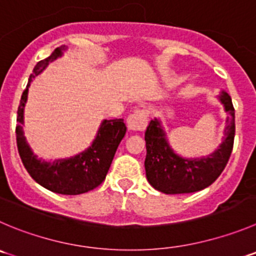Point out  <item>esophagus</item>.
Masks as SVG:
<instances>
[{"label":"esophagus","mask_w":256,"mask_h":256,"mask_svg":"<svg viewBox=\"0 0 256 256\" xmlns=\"http://www.w3.org/2000/svg\"><path fill=\"white\" fill-rule=\"evenodd\" d=\"M126 123H128V128L136 132H142L146 130L148 123V113L143 109L134 112L133 114H130L126 119Z\"/></svg>","instance_id":"obj_1"}]
</instances>
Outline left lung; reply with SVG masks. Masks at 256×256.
I'll list each match as a JSON object with an SVG mask.
<instances>
[{
	"instance_id": "1",
	"label": "left lung",
	"mask_w": 256,
	"mask_h": 256,
	"mask_svg": "<svg viewBox=\"0 0 256 256\" xmlns=\"http://www.w3.org/2000/svg\"><path fill=\"white\" fill-rule=\"evenodd\" d=\"M220 100L228 113L225 140L215 153L202 160H184L174 154L157 119L150 122L144 134L147 148L144 167L148 182L156 190L167 194H191L212 184L222 174L234 147L235 109L225 92L221 93Z\"/></svg>"
}]
</instances>
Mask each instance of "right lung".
Listing matches in <instances>:
<instances>
[{"instance_id": "right-lung-1", "label": "right lung", "mask_w": 256, "mask_h": 256, "mask_svg": "<svg viewBox=\"0 0 256 256\" xmlns=\"http://www.w3.org/2000/svg\"><path fill=\"white\" fill-rule=\"evenodd\" d=\"M62 48H55L50 56L38 62L34 68L17 109L16 142L24 166L38 184L56 194H80L96 188L106 180L116 148L126 134V126L123 119H106L102 123L92 147L70 160L48 163L34 156L22 133L24 106L28 99V85L32 82V78L40 74L48 62L62 55Z\"/></svg>"}]
</instances>
